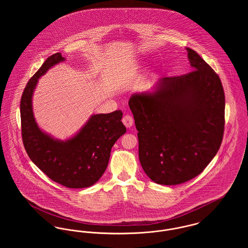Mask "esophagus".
I'll return each instance as SVG.
<instances>
[{
  "label": "esophagus",
  "instance_id": "1",
  "mask_svg": "<svg viewBox=\"0 0 248 248\" xmlns=\"http://www.w3.org/2000/svg\"><path fill=\"white\" fill-rule=\"evenodd\" d=\"M122 121H123V124H124V126H125L126 128L132 127V125H133V124H134V119H133L132 116H130V115H125Z\"/></svg>",
  "mask_w": 248,
  "mask_h": 248
}]
</instances>
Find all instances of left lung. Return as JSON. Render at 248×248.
Wrapping results in <instances>:
<instances>
[{
  "mask_svg": "<svg viewBox=\"0 0 248 248\" xmlns=\"http://www.w3.org/2000/svg\"><path fill=\"white\" fill-rule=\"evenodd\" d=\"M186 50L192 71L162 78L153 91L134 94L128 102L139 131L142 168L161 185H177L198 176L223 138L221 81L194 50Z\"/></svg>",
  "mask_w": 248,
  "mask_h": 248,
  "instance_id": "1",
  "label": "left lung"
}]
</instances>
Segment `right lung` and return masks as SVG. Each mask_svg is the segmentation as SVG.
<instances>
[{
  "label": "right lung",
  "mask_w": 248,
  "mask_h": 248,
  "mask_svg": "<svg viewBox=\"0 0 248 248\" xmlns=\"http://www.w3.org/2000/svg\"><path fill=\"white\" fill-rule=\"evenodd\" d=\"M66 60L61 53L49 57L31 77L20 101L24 147L31 158L49 178L71 189L87 188L102 177L114 143L125 132L123 112L92 114L71 138L61 140L41 129L36 122L32 97L39 79Z\"/></svg>",
  "instance_id": "right-lung-1"
}]
</instances>
